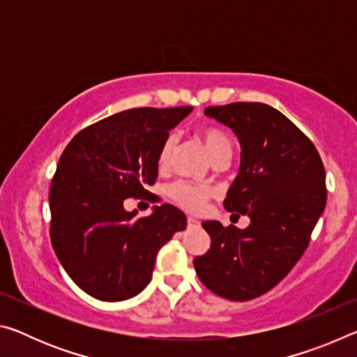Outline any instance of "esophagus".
<instances>
[{
    "label": "esophagus",
    "mask_w": 357,
    "mask_h": 357,
    "mask_svg": "<svg viewBox=\"0 0 357 357\" xmlns=\"http://www.w3.org/2000/svg\"><path fill=\"white\" fill-rule=\"evenodd\" d=\"M187 227H189V228H200L202 223L198 222L197 219H193V217H187Z\"/></svg>",
    "instance_id": "34e87169"
}]
</instances>
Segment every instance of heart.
<instances>
[{
  "instance_id": "b5f03b06",
  "label": "heart",
  "mask_w": 357,
  "mask_h": 357,
  "mask_svg": "<svg viewBox=\"0 0 357 357\" xmlns=\"http://www.w3.org/2000/svg\"><path fill=\"white\" fill-rule=\"evenodd\" d=\"M197 135L200 138L203 146L206 148L208 154L215 159L220 154L229 153L231 154V142H229L228 135L219 128H213V126H204L197 130ZM174 149V137L168 135L165 140L162 142L159 153H157V165L165 167L170 160V155ZM213 190L208 185L189 183V181H176L170 187H168V197L189 213H200L204 208V204L209 200Z\"/></svg>"
}]
</instances>
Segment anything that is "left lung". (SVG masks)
Here are the masks:
<instances>
[{
  "label": "left lung",
  "mask_w": 357,
  "mask_h": 357,
  "mask_svg": "<svg viewBox=\"0 0 357 357\" xmlns=\"http://www.w3.org/2000/svg\"><path fill=\"white\" fill-rule=\"evenodd\" d=\"M204 114L238 137L241 165L223 204L249 215L250 225L203 222L211 247L193 266L217 296L249 301L274 288L309 245L328 197L324 165L309 138L271 105L234 102Z\"/></svg>",
  "instance_id": "left-lung-1"
}]
</instances>
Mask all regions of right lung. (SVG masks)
<instances>
[{"instance_id":"add662e5","label":"right lung","mask_w":357,"mask_h":357,"mask_svg":"<svg viewBox=\"0 0 357 357\" xmlns=\"http://www.w3.org/2000/svg\"><path fill=\"white\" fill-rule=\"evenodd\" d=\"M193 110L132 108L72 138L50 187V239L59 263L84 293L116 302L142 293L157 252L187 225L173 204L137 219L126 198H146L157 179V153L168 132Z\"/></svg>"}]
</instances>
